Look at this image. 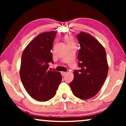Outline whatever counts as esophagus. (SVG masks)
Masks as SVG:
<instances>
[{
    "label": "esophagus",
    "mask_w": 126,
    "mask_h": 126,
    "mask_svg": "<svg viewBox=\"0 0 126 126\" xmlns=\"http://www.w3.org/2000/svg\"><path fill=\"white\" fill-rule=\"evenodd\" d=\"M61 74H62V76H65L66 74V72H61Z\"/></svg>",
    "instance_id": "obj_1"
}]
</instances>
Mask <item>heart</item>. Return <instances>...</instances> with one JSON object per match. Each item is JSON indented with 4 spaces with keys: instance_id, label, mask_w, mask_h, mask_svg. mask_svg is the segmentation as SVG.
<instances>
[{
    "instance_id": "obj_1",
    "label": "heart",
    "mask_w": 126,
    "mask_h": 126,
    "mask_svg": "<svg viewBox=\"0 0 126 126\" xmlns=\"http://www.w3.org/2000/svg\"><path fill=\"white\" fill-rule=\"evenodd\" d=\"M64 40H65V41L66 42L67 46H68V45H75V42L74 41L73 38L71 36H69V35L66 36L64 38Z\"/></svg>"
}]
</instances>
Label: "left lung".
I'll use <instances>...</instances> for the list:
<instances>
[{
    "mask_svg": "<svg viewBox=\"0 0 126 126\" xmlns=\"http://www.w3.org/2000/svg\"><path fill=\"white\" fill-rule=\"evenodd\" d=\"M80 49L78 70L74 71L70 83L73 94L81 99H88L99 92L106 79L109 66L102 45L93 36L81 32L77 35Z\"/></svg>",
    "mask_w": 126,
    "mask_h": 126,
    "instance_id": "left-lung-1",
    "label": "left lung"
}]
</instances>
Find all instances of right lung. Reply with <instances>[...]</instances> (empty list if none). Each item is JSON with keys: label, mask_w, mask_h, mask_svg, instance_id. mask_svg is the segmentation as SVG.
<instances>
[{"label": "right lung", "mask_w": 126, "mask_h": 126, "mask_svg": "<svg viewBox=\"0 0 126 126\" xmlns=\"http://www.w3.org/2000/svg\"><path fill=\"white\" fill-rule=\"evenodd\" d=\"M56 33L39 34L28 44L21 56V82L29 95L39 101L52 99L62 80L60 72L48 70L49 63H53L51 49Z\"/></svg>", "instance_id": "1"}]
</instances>
